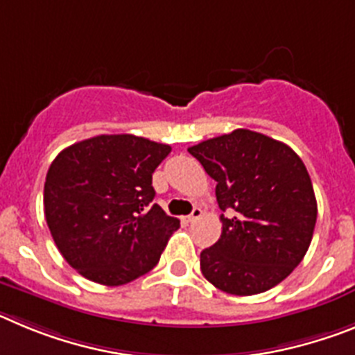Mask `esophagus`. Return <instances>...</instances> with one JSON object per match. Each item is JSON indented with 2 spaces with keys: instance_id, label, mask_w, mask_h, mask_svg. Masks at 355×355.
I'll return each mask as SVG.
<instances>
[{
  "instance_id": "esophagus-1",
  "label": "esophagus",
  "mask_w": 355,
  "mask_h": 355,
  "mask_svg": "<svg viewBox=\"0 0 355 355\" xmlns=\"http://www.w3.org/2000/svg\"><path fill=\"white\" fill-rule=\"evenodd\" d=\"M200 216H202V208L196 206V208H193V211L190 213V215L184 216V222H193V220H197V218H200Z\"/></svg>"
}]
</instances>
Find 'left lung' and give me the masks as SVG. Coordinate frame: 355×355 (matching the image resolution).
<instances>
[{"label":"left lung","mask_w":355,"mask_h":355,"mask_svg":"<svg viewBox=\"0 0 355 355\" xmlns=\"http://www.w3.org/2000/svg\"><path fill=\"white\" fill-rule=\"evenodd\" d=\"M216 181L222 234L200 252V272L218 290H270L302 261L316 224L311 178L286 144L234 130L190 147Z\"/></svg>","instance_id":"left-lung-1"}]
</instances>
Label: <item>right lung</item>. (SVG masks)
<instances>
[{
	"label": "right lung",
	"mask_w": 355,
	"mask_h": 355,
	"mask_svg": "<svg viewBox=\"0 0 355 355\" xmlns=\"http://www.w3.org/2000/svg\"><path fill=\"white\" fill-rule=\"evenodd\" d=\"M171 146L99 135L64 149L44 183V215L65 261L85 279L121 286L159 261L180 220L155 199L153 172Z\"/></svg>",
	"instance_id": "add662e5"
}]
</instances>
